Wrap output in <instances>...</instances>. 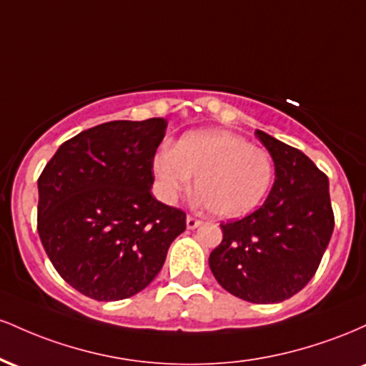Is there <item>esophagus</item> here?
Returning a JSON list of instances; mask_svg holds the SVG:
<instances>
[{"label":"esophagus","instance_id":"1","mask_svg":"<svg viewBox=\"0 0 366 366\" xmlns=\"http://www.w3.org/2000/svg\"><path fill=\"white\" fill-rule=\"evenodd\" d=\"M187 229H197V227H199L201 224H203V222H201V220H197V218L196 217H192V215H187Z\"/></svg>","mask_w":366,"mask_h":366}]
</instances>
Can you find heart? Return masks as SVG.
<instances>
[{"instance_id": "b5f03b06", "label": "heart", "mask_w": 366, "mask_h": 366, "mask_svg": "<svg viewBox=\"0 0 366 366\" xmlns=\"http://www.w3.org/2000/svg\"><path fill=\"white\" fill-rule=\"evenodd\" d=\"M153 170L165 199L187 191L196 177L197 197L218 218H239L258 208L275 175L267 149L229 130L186 134L174 149L158 151Z\"/></svg>"}]
</instances>
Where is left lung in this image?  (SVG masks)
Returning <instances> with one entry per match:
<instances>
[{
  "label": "left lung",
  "instance_id": "left-lung-1",
  "mask_svg": "<svg viewBox=\"0 0 366 366\" xmlns=\"http://www.w3.org/2000/svg\"><path fill=\"white\" fill-rule=\"evenodd\" d=\"M275 165L267 201L241 220L220 224L224 239L209 254L218 284L256 305L300 292L317 274L334 232L329 177L300 149L256 130Z\"/></svg>",
  "mask_w": 366,
  "mask_h": 366
}]
</instances>
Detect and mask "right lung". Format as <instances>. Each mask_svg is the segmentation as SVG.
<instances>
[{
	"mask_svg": "<svg viewBox=\"0 0 366 366\" xmlns=\"http://www.w3.org/2000/svg\"><path fill=\"white\" fill-rule=\"evenodd\" d=\"M169 122L113 120L65 141L37 180V232L53 267L98 301L134 296L158 275L186 213L151 194Z\"/></svg>",
	"mask_w": 366,
	"mask_h": 366,
	"instance_id": "1",
	"label": "right lung"
}]
</instances>
